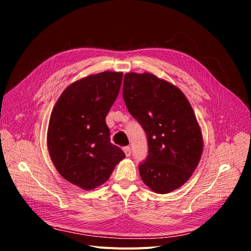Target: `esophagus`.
Instances as JSON below:
<instances>
[{"label": "esophagus", "mask_w": 251, "mask_h": 251, "mask_svg": "<svg viewBox=\"0 0 251 251\" xmlns=\"http://www.w3.org/2000/svg\"><path fill=\"white\" fill-rule=\"evenodd\" d=\"M124 152H125V155H126V157H129L131 155V150H130V147H124Z\"/></svg>", "instance_id": "34e87169"}]
</instances>
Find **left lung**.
Masks as SVG:
<instances>
[{
    "label": "left lung",
    "instance_id": "8db88e82",
    "mask_svg": "<svg viewBox=\"0 0 251 251\" xmlns=\"http://www.w3.org/2000/svg\"><path fill=\"white\" fill-rule=\"evenodd\" d=\"M123 98L147 134L149 154L141 178L157 194L180 188L197 168L203 150L200 126L178 87L151 73H127Z\"/></svg>",
    "mask_w": 251,
    "mask_h": 251
}]
</instances>
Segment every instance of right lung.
<instances>
[{
	"label": "right lung",
	"mask_w": 251,
	"mask_h": 251,
	"mask_svg": "<svg viewBox=\"0 0 251 251\" xmlns=\"http://www.w3.org/2000/svg\"><path fill=\"white\" fill-rule=\"evenodd\" d=\"M122 72L105 71L69 85L51 112L50 157L64 179L86 191L106 181L124 152L110 143L105 122L122 83Z\"/></svg>",
	"instance_id": "1"
}]
</instances>
